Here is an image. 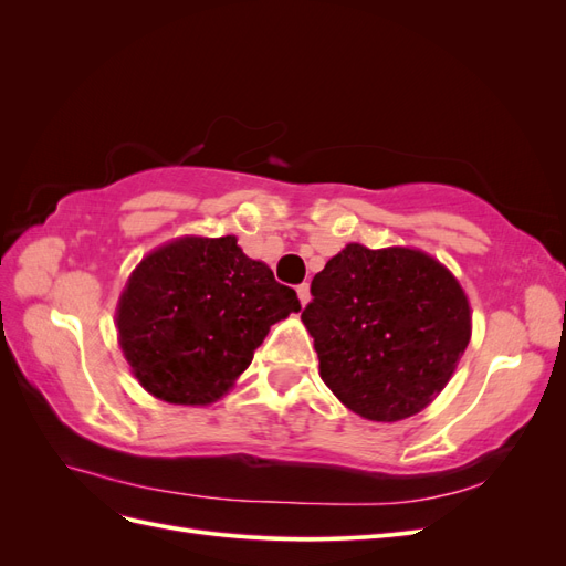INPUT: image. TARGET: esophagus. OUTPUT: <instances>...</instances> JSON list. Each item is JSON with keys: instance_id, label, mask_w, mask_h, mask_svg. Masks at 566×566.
<instances>
[{"instance_id": "34e87169", "label": "esophagus", "mask_w": 566, "mask_h": 566, "mask_svg": "<svg viewBox=\"0 0 566 566\" xmlns=\"http://www.w3.org/2000/svg\"><path fill=\"white\" fill-rule=\"evenodd\" d=\"M297 297H300V302H302V304H310V300H312L310 283H302V285H297Z\"/></svg>"}]
</instances>
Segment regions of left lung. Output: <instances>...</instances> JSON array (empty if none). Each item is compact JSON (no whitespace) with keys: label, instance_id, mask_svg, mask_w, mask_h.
Listing matches in <instances>:
<instances>
[{"label":"left lung","instance_id":"obj_1","mask_svg":"<svg viewBox=\"0 0 566 566\" xmlns=\"http://www.w3.org/2000/svg\"><path fill=\"white\" fill-rule=\"evenodd\" d=\"M302 312L321 380L356 416L394 422L447 387L472 335L465 290L434 256L349 243L312 281Z\"/></svg>","mask_w":566,"mask_h":566}]
</instances>
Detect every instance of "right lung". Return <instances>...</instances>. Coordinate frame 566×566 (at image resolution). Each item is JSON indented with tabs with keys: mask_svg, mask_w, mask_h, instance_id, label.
Returning <instances> with one entry per match:
<instances>
[{
	"mask_svg": "<svg viewBox=\"0 0 566 566\" xmlns=\"http://www.w3.org/2000/svg\"><path fill=\"white\" fill-rule=\"evenodd\" d=\"M293 287L235 235H184L146 254L119 295L117 339L136 380L167 403L224 397L269 328L300 312Z\"/></svg>",
	"mask_w": 566,
	"mask_h": 566,
	"instance_id": "1",
	"label": "right lung"
}]
</instances>
